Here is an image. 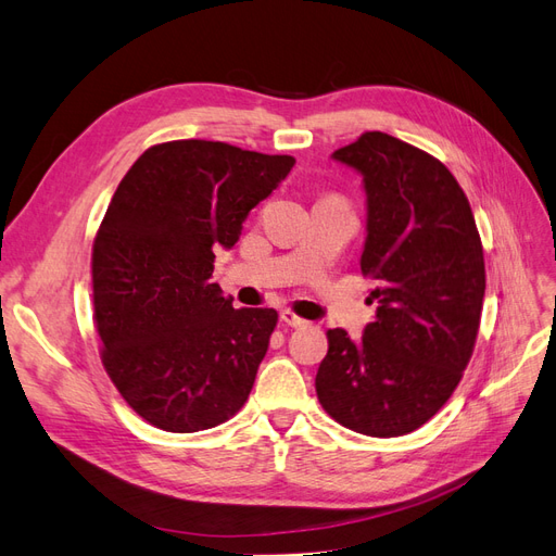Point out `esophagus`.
I'll return each instance as SVG.
<instances>
[{
  "label": "esophagus",
  "instance_id": "34e87169",
  "mask_svg": "<svg viewBox=\"0 0 556 556\" xmlns=\"http://www.w3.org/2000/svg\"><path fill=\"white\" fill-rule=\"evenodd\" d=\"M280 319H282V323L285 325H288V327H306L308 325V319H304V317H299L296 313H292V311H282L280 313Z\"/></svg>",
  "mask_w": 556,
  "mask_h": 556
}]
</instances>
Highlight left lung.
Instances as JSON below:
<instances>
[{
	"label": "left lung",
	"mask_w": 556,
	"mask_h": 556,
	"mask_svg": "<svg viewBox=\"0 0 556 556\" xmlns=\"http://www.w3.org/2000/svg\"><path fill=\"white\" fill-rule=\"evenodd\" d=\"M364 176L362 274L376 319L352 343L329 329L315 376L323 408L357 433L394 439L439 413L473 355L484 255L473 211L447 166L384 131L333 153Z\"/></svg>",
	"instance_id": "8db88e82"
}]
</instances>
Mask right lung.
Segmentation results:
<instances>
[{
	"instance_id": "obj_1",
	"label": "right lung",
	"mask_w": 556,
	"mask_h": 556,
	"mask_svg": "<svg viewBox=\"0 0 556 556\" xmlns=\"http://www.w3.org/2000/svg\"><path fill=\"white\" fill-rule=\"evenodd\" d=\"M292 166L180 139L150 146L117 185L92 243L94 327L111 382L153 427L204 431L248 401L278 313L233 308L211 282L215 250Z\"/></svg>"
}]
</instances>
